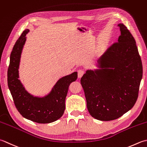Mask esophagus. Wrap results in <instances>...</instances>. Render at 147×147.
Listing matches in <instances>:
<instances>
[{
  "mask_svg": "<svg viewBox=\"0 0 147 147\" xmlns=\"http://www.w3.org/2000/svg\"><path fill=\"white\" fill-rule=\"evenodd\" d=\"M84 74V71L82 70H78V77L79 78L82 77Z\"/></svg>",
  "mask_w": 147,
  "mask_h": 147,
  "instance_id": "esophagus-1",
  "label": "esophagus"
}]
</instances>
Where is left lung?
<instances>
[{"label":"left lung","mask_w":147,"mask_h":147,"mask_svg":"<svg viewBox=\"0 0 147 147\" xmlns=\"http://www.w3.org/2000/svg\"><path fill=\"white\" fill-rule=\"evenodd\" d=\"M121 35L97 61L98 69L88 70L80 79L90 115L102 121L119 118L138 96L142 63L133 35L120 23Z\"/></svg>","instance_id":"obj_1"}]
</instances>
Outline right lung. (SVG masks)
<instances>
[{
	"label": "right lung",
	"mask_w": 147,
	"mask_h": 147,
	"mask_svg": "<svg viewBox=\"0 0 147 147\" xmlns=\"http://www.w3.org/2000/svg\"><path fill=\"white\" fill-rule=\"evenodd\" d=\"M28 32V29L23 31L11 53L7 70L8 87L15 106L23 117L37 123H51L63 114L68 87L77 79V72L75 71L59 79L49 93L44 97L29 93L18 79L21 55Z\"/></svg>",
	"instance_id": "add662e5"
}]
</instances>
